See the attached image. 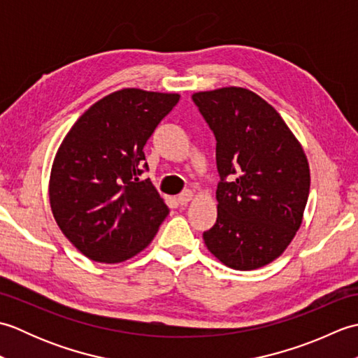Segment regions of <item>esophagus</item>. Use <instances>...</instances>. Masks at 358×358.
Here are the masks:
<instances>
[{"instance_id":"1","label":"esophagus","mask_w":358,"mask_h":358,"mask_svg":"<svg viewBox=\"0 0 358 358\" xmlns=\"http://www.w3.org/2000/svg\"><path fill=\"white\" fill-rule=\"evenodd\" d=\"M192 196H194V194L191 191H185L183 194H180L177 196V201H178V204H181V206H186V204L192 200Z\"/></svg>"}]
</instances>
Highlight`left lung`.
Returning <instances> with one entry per match:
<instances>
[{"instance_id":"1","label":"left lung","mask_w":358,"mask_h":358,"mask_svg":"<svg viewBox=\"0 0 358 358\" xmlns=\"http://www.w3.org/2000/svg\"><path fill=\"white\" fill-rule=\"evenodd\" d=\"M192 100L217 140L218 212L204 243L227 268H262L285 252L301 226L310 185L305 150L252 90L222 87Z\"/></svg>"}]
</instances>
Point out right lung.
<instances>
[{
    "mask_svg": "<svg viewBox=\"0 0 358 358\" xmlns=\"http://www.w3.org/2000/svg\"><path fill=\"white\" fill-rule=\"evenodd\" d=\"M178 94L121 89L90 106L58 148L49 200L59 229L94 262L121 263L154 240L169 214L143 148Z\"/></svg>",
    "mask_w": 358,
    "mask_h": 358,
    "instance_id": "add662e5",
    "label": "right lung"
}]
</instances>
